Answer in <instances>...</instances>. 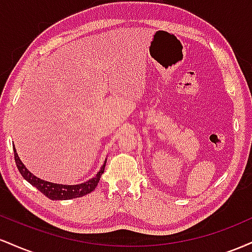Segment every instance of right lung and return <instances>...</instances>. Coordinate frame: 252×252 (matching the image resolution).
I'll use <instances>...</instances> for the list:
<instances>
[{"label":"right lung","mask_w":252,"mask_h":252,"mask_svg":"<svg viewBox=\"0 0 252 252\" xmlns=\"http://www.w3.org/2000/svg\"><path fill=\"white\" fill-rule=\"evenodd\" d=\"M14 158H15V163L17 166V169L21 173V175L30 182L31 185H33L34 187H36L40 192L43 193L47 198L52 199V200H68V199H74L79 198V196L89 194L90 192H92L98 182L100 180V176L104 173V168H105L106 160L104 161L103 167L100 168L99 172L97 173V175L94 178L90 179L89 181L83 182L79 185H60V184H53V182H48L41 179L36 178L35 175H33L32 173L25 167V164L21 162L19 155H17L15 147H14Z\"/></svg>","instance_id":"right-lung-1"}]
</instances>
